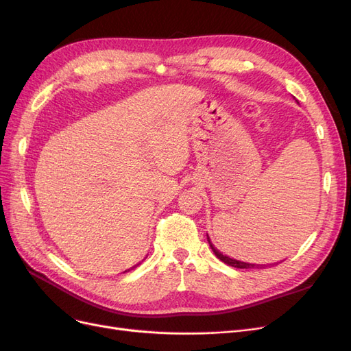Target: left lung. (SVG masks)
Returning <instances> with one entry per match:
<instances>
[{
    "mask_svg": "<svg viewBox=\"0 0 351 351\" xmlns=\"http://www.w3.org/2000/svg\"><path fill=\"white\" fill-rule=\"evenodd\" d=\"M208 241H209V246H210L212 252L215 253V256H217L219 261H222L224 263L230 265V267H232V268H239V269H252V268H263V267H265V265H254V263H247V262H241V261L231 259V258L226 256V254H222L219 250H217V249L214 247V244L210 243L209 237H208ZM271 265H277V263H271Z\"/></svg>",
    "mask_w": 351,
    "mask_h": 351,
    "instance_id": "left-lung-1",
    "label": "left lung"
}]
</instances>
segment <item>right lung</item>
Instances as JSON below:
<instances>
[{"label": "right lung", "instance_id": "add662e5", "mask_svg": "<svg viewBox=\"0 0 351 351\" xmlns=\"http://www.w3.org/2000/svg\"><path fill=\"white\" fill-rule=\"evenodd\" d=\"M133 268H134V267H133ZM133 268H130V269H133ZM130 269H127V271H130ZM127 271H125V272H127Z\"/></svg>", "mask_w": 351, "mask_h": 351}]
</instances>
